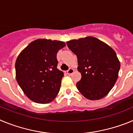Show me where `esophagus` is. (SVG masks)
Wrapping results in <instances>:
<instances>
[{
	"instance_id": "esophagus-1",
	"label": "esophagus",
	"mask_w": 133,
	"mask_h": 133,
	"mask_svg": "<svg viewBox=\"0 0 133 133\" xmlns=\"http://www.w3.org/2000/svg\"><path fill=\"white\" fill-rule=\"evenodd\" d=\"M65 72H66V74H67V75H71V74H72L74 72V69L70 68V69H69L68 70H66Z\"/></svg>"
}]
</instances>
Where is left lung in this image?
Segmentation results:
<instances>
[{"label": "left lung", "mask_w": 133, "mask_h": 133, "mask_svg": "<svg viewBox=\"0 0 133 133\" xmlns=\"http://www.w3.org/2000/svg\"><path fill=\"white\" fill-rule=\"evenodd\" d=\"M66 44L78 58L81 79L77 87L80 92L92 101L105 97L115 85L121 66L115 50L93 36L69 41Z\"/></svg>", "instance_id": "left-lung-1"}]
</instances>
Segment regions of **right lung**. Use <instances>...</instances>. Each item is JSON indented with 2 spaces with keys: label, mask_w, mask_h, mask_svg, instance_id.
<instances>
[{
  "label": "right lung",
  "mask_w": 133,
  "mask_h": 133,
  "mask_svg": "<svg viewBox=\"0 0 133 133\" xmlns=\"http://www.w3.org/2000/svg\"><path fill=\"white\" fill-rule=\"evenodd\" d=\"M65 45L62 41L35 40L16 58V81L33 102L50 103L58 95L64 73L57 69L56 54Z\"/></svg>",
  "instance_id": "add662e5"
}]
</instances>
